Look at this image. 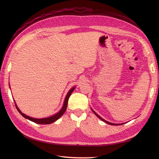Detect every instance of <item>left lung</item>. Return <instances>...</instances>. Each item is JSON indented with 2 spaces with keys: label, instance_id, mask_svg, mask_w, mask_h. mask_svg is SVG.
<instances>
[{
  "label": "left lung",
  "instance_id": "left-lung-1",
  "mask_svg": "<svg viewBox=\"0 0 159 159\" xmlns=\"http://www.w3.org/2000/svg\"><path fill=\"white\" fill-rule=\"evenodd\" d=\"M91 110H92V111L94 113V114L97 116L98 118H99L101 120H102L103 122H106V124H110V125H113V126H117V125H122V124H125V123H122V124H114V123H111V122H108V121H106V120H104V119H102V117H101V116H100L98 114H97V113L92 109V108H91Z\"/></svg>",
  "mask_w": 159,
  "mask_h": 159
}]
</instances>
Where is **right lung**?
<instances>
[{"mask_svg":"<svg viewBox=\"0 0 159 159\" xmlns=\"http://www.w3.org/2000/svg\"><path fill=\"white\" fill-rule=\"evenodd\" d=\"M75 89V87H73L71 88L70 91H68V93H67L66 97H65V99H64V104H63V106L62 107V108L61 109V110L59 111H58L57 113H55V115H52V116H49V117H46V118H42V119H36V118H33V117H31V116H28L26 115H25L24 113H23L20 110L19 108L18 107V106H16L15 102V106H16V110H18V111L21 114L22 116H23L24 117L25 119H27L35 123H37V124H52L53 122H54L55 121L57 120L58 119H59L60 117H61L62 115L64 113V112L66 111V108H67V106H68V99L70 97V95H71L72 92L74 91V89Z\"/></svg>","mask_w":159,"mask_h":159,"instance_id":"1","label":"right lung"}]
</instances>
